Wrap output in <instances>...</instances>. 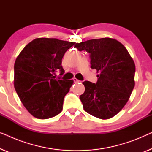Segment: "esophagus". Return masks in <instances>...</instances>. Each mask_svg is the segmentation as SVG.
<instances>
[{
  "instance_id": "obj_1",
  "label": "esophagus",
  "mask_w": 152,
  "mask_h": 152,
  "mask_svg": "<svg viewBox=\"0 0 152 152\" xmlns=\"http://www.w3.org/2000/svg\"><path fill=\"white\" fill-rule=\"evenodd\" d=\"M73 82L75 83H77V82H81V81L78 80L77 79H76V78H73Z\"/></svg>"
}]
</instances>
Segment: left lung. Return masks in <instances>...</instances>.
I'll use <instances>...</instances> for the list:
<instances>
[{
	"label": "left lung",
	"instance_id": "left-lung-1",
	"mask_svg": "<svg viewBox=\"0 0 152 152\" xmlns=\"http://www.w3.org/2000/svg\"><path fill=\"white\" fill-rule=\"evenodd\" d=\"M75 47L89 53L91 68L99 72L97 82L82 83L80 96L84 111L100 119H109L121 111L135 86L136 67L126 48L111 38L91 39Z\"/></svg>",
	"mask_w": 152,
	"mask_h": 152
}]
</instances>
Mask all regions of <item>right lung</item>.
Segmentation results:
<instances>
[{
	"label": "right lung",
	"mask_w": 152,
	"mask_h": 152,
	"mask_svg": "<svg viewBox=\"0 0 152 152\" xmlns=\"http://www.w3.org/2000/svg\"><path fill=\"white\" fill-rule=\"evenodd\" d=\"M75 43L57 39L37 38L20 52L14 64V88L29 113L48 119L61 113L64 99L72 80L55 79L58 70L63 75L61 60Z\"/></svg>",
	"instance_id": "add662e5"
}]
</instances>
